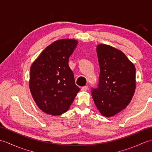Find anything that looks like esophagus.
Masks as SVG:
<instances>
[{"label":"esophagus","instance_id":"1","mask_svg":"<svg viewBox=\"0 0 152 152\" xmlns=\"http://www.w3.org/2000/svg\"><path fill=\"white\" fill-rule=\"evenodd\" d=\"M88 86H83V87H82V89H81V90H82V91H87V90H88Z\"/></svg>","mask_w":152,"mask_h":152}]
</instances>
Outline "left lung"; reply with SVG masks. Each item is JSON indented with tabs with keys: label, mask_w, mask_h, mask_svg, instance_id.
Segmentation results:
<instances>
[{
	"label": "left lung",
	"mask_w": 152,
	"mask_h": 152,
	"mask_svg": "<svg viewBox=\"0 0 152 152\" xmlns=\"http://www.w3.org/2000/svg\"><path fill=\"white\" fill-rule=\"evenodd\" d=\"M100 74L97 87L91 89L95 104L101 114L112 117L126 108L136 88V69L127 56L108 45L96 48Z\"/></svg>",
	"instance_id": "8db88e82"
}]
</instances>
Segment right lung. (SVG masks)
I'll return each instance as SVG.
<instances>
[{
	"mask_svg": "<svg viewBox=\"0 0 152 152\" xmlns=\"http://www.w3.org/2000/svg\"><path fill=\"white\" fill-rule=\"evenodd\" d=\"M78 41L63 39L48 46L32 64L29 88L37 106L48 114L66 112L80 89L69 66Z\"/></svg>",
	"mask_w": 152,
	"mask_h": 152,
	"instance_id": "add662e5",
	"label": "right lung"
}]
</instances>
